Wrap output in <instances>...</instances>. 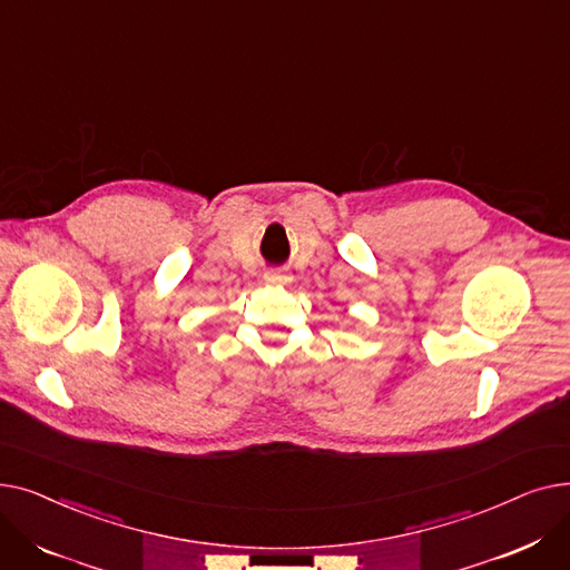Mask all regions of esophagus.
Here are the masks:
<instances>
[{"mask_svg":"<svg viewBox=\"0 0 570 570\" xmlns=\"http://www.w3.org/2000/svg\"><path fill=\"white\" fill-rule=\"evenodd\" d=\"M263 282L269 286H284L291 282V275L284 273V269H269V273L263 275Z\"/></svg>","mask_w":570,"mask_h":570,"instance_id":"esophagus-1","label":"esophagus"}]
</instances>
